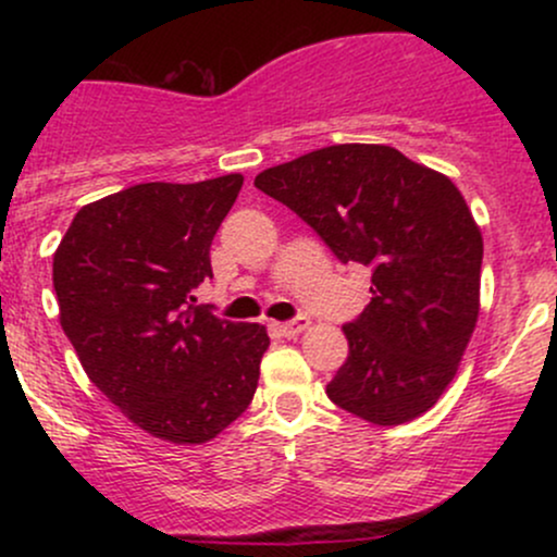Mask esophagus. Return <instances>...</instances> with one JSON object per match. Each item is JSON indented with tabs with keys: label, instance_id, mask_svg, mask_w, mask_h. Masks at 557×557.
Masks as SVG:
<instances>
[{
	"label": "esophagus",
	"instance_id": "34e87169",
	"mask_svg": "<svg viewBox=\"0 0 557 557\" xmlns=\"http://www.w3.org/2000/svg\"><path fill=\"white\" fill-rule=\"evenodd\" d=\"M306 327H309V317H296V319H290V322H280L277 332L285 337H296L298 332H304Z\"/></svg>",
	"mask_w": 557,
	"mask_h": 557
}]
</instances>
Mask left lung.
Wrapping results in <instances>:
<instances>
[{"mask_svg":"<svg viewBox=\"0 0 557 557\" xmlns=\"http://www.w3.org/2000/svg\"><path fill=\"white\" fill-rule=\"evenodd\" d=\"M343 264L372 270V298L343 327L348 359L327 385L343 411L380 426L437 403L479 317L482 233L461 190L393 146L337 144L259 172Z\"/></svg>","mask_w":557,"mask_h":557,"instance_id":"obj_1","label":"left lung"}]
</instances>
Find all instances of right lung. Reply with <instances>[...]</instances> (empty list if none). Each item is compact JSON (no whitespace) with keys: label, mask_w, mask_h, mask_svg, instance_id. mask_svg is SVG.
<instances>
[{"label":"right lung","mask_w":557,"mask_h":557,"mask_svg":"<svg viewBox=\"0 0 557 557\" xmlns=\"http://www.w3.org/2000/svg\"><path fill=\"white\" fill-rule=\"evenodd\" d=\"M240 185H131L83 207L54 253L60 322L88 380L177 445L207 443L246 411L270 348L261 324L214 317L194 296Z\"/></svg>","instance_id":"add662e5"}]
</instances>
